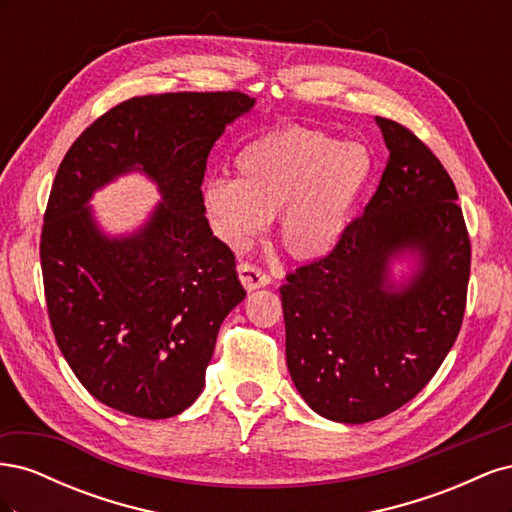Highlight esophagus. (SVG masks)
Listing matches in <instances>:
<instances>
[{"mask_svg": "<svg viewBox=\"0 0 512 512\" xmlns=\"http://www.w3.org/2000/svg\"><path fill=\"white\" fill-rule=\"evenodd\" d=\"M237 271H239V280L247 292H252L256 288H265L271 284V277L256 265H252V262H241Z\"/></svg>", "mask_w": 512, "mask_h": 512, "instance_id": "esophagus-1", "label": "esophagus"}]
</instances>
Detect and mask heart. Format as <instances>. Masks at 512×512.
<instances>
[{
    "label": "heart",
    "instance_id": "b5f03b06",
    "mask_svg": "<svg viewBox=\"0 0 512 512\" xmlns=\"http://www.w3.org/2000/svg\"><path fill=\"white\" fill-rule=\"evenodd\" d=\"M237 179L211 177L203 209L222 243L245 250L277 215V239L301 262L335 252L374 175L361 143L320 130L282 128L254 138L235 158Z\"/></svg>",
    "mask_w": 512,
    "mask_h": 512
}]
</instances>
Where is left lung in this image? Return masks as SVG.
<instances>
[{
    "instance_id": "left-lung-1",
    "label": "left lung",
    "mask_w": 512,
    "mask_h": 512,
    "mask_svg": "<svg viewBox=\"0 0 512 512\" xmlns=\"http://www.w3.org/2000/svg\"><path fill=\"white\" fill-rule=\"evenodd\" d=\"M389 162L335 252L280 288L286 363L305 404L361 425L401 408L433 378L461 329L470 239L457 190L431 149L376 117ZM411 260L397 281L392 267Z\"/></svg>"
}]
</instances>
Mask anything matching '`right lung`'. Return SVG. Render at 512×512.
Wrapping results in <instances>:
<instances>
[{"mask_svg":"<svg viewBox=\"0 0 512 512\" xmlns=\"http://www.w3.org/2000/svg\"><path fill=\"white\" fill-rule=\"evenodd\" d=\"M254 104L239 91L132 98L59 164L40 241L46 305L74 376L108 408L170 418L203 393L218 331L245 290L200 185L211 147ZM130 172L156 184L161 203L138 229L111 236L88 203Z\"/></svg>","mask_w":512,"mask_h":512,"instance_id":"1","label":"right lung"}]
</instances>
